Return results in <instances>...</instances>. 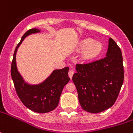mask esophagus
<instances>
[{
  "label": "esophagus",
  "mask_w": 133,
  "mask_h": 133,
  "mask_svg": "<svg viewBox=\"0 0 133 133\" xmlns=\"http://www.w3.org/2000/svg\"><path fill=\"white\" fill-rule=\"evenodd\" d=\"M74 71H73V70H69V71H68V76H69V77L70 78H72V76H73V75H74Z\"/></svg>",
  "instance_id": "1"
}]
</instances>
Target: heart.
<instances>
[{
	"label": "heart",
	"instance_id": "obj_1",
	"mask_svg": "<svg viewBox=\"0 0 133 133\" xmlns=\"http://www.w3.org/2000/svg\"><path fill=\"white\" fill-rule=\"evenodd\" d=\"M88 46L89 47L87 49V51H86V55L88 57H94V56L97 55L101 52L102 49V44L98 42H94V39H85L81 44L82 48H86Z\"/></svg>",
	"mask_w": 133,
	"mask_h": 133
}]
</instances>
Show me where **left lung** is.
<instances>
[{
    "label": "left lung",
    "mask_w": 133,
    "mask_h": 133,
    "mask_svg": "<svg viewBox=\"0 0 133 133\" xmlns=\"http://www.w3.org/2000/svg\"><path fill=\"white\" fill-rule=\"evenodd\" d=\"M107 56L92 62L77 63L72 80L81 107L87 112L98 113L116 102L123 82L124 66L120 48L109 39Z\"/></svg>",
    "instance_id": "8db88e82"
}]
</instances>
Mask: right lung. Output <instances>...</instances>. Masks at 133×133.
Returning a JSON list of instances; mask_svg holds the SVG:
<instances>
[{
  "label": "right lung",
  "instance_id": "1",
  "mask_svg": "<svg viewBox=\"0 0 133 133\" xmlns=\"http://www.w3.org/2000/svg\"><path fill=\"white\" fill-rule=\"evenodd\" d=\"M39 30L31 29L27 31L17 44L13 55L11 65V76L16 93L22 103L31 110L39 113H45L57 107L64 86L70 80L68 72V67L54 71L46 80L39 85H29L24 82L16 67V52L17 48L26 36L38 32Z\"/></svg>",
  "mask_w": 133,
  "mask_h": 133
}]
</instances>
